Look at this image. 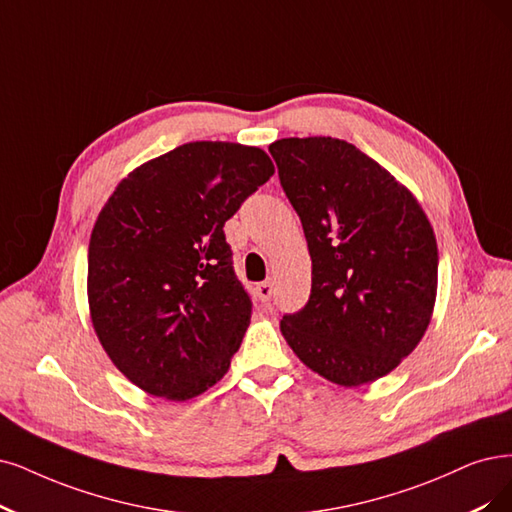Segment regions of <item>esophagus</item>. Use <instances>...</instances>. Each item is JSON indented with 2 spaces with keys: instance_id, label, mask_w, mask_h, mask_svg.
I'll return each instance as SVG.
<instances>
[{
  "instance_id": "1",
  "label": "esophagus",
  "mask_w": 512,
  "mask_h": 512,
  "mask_svg": "<svg viewBox=\"0 0 512 512\" xmlns=\"http://www.w3.org/2000/svg\"><path fill=\"white\" fill-rule=\"evenodd\" d=\"M255 293H257V297H259L261 301H270V299H272V293H274L272 282H270V280L259 282V285L255 287Z\"/></svg>"
}]
</instances>
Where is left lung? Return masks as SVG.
Listing matches in <instances>:
<instances>
[{
	"label": "left lung",
	"instance_id": "1",
	"mask_svg": "<svg viewBox=\"0 0 512 512\" xmlns=\"http://www.w3.org/2000/svg\"><path fill=\"white\" fill-rule=\"evenodd\" d=\"M312 257L308 304L285 314L287 344L325 380L361 386L420 344L437 299L432 225L405 185L331 137L270 145Z\"/></svg>",
	"mask_w": 512,
	"mask_h": 512
}]
</instances>
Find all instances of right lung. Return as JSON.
<instances>
[{
	"label": "right lung",
	"instance_id": "obj_1",
	"mask_svg": "<svg viewBox=\"0 0 512 512\" xmlns=\"http://www.w3.org/2000/svg\"><path fill=\"white\" fill-rule=\"evenodd\" d=\"M274 175L266 151L196 141L116 187L88 244L99 342L132 384L187 401L230 369L251 323L223 225Z\"/></svg>",
	"mask_w": 512,
	"mask_h": 512
}]
</instances>
